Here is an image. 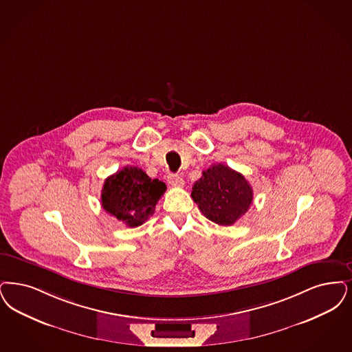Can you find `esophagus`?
<instances>
[{"mask_svg": "<svg viewBox=\"0 0 352 352\" xmlns=\"http://www.w3.org/2000/svg\"><path fill=\"white\" fill-rule=\"evenodd\" d=\"M168 181H169L170 184L174 186V187H183V184H184V181H183L179 175H177V174H169Z\"/></svg>", "mask_w": 352, "mask_h": 352, "instance_id": "34e87169", "label": "esophagus"}]
</instances>
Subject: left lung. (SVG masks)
<instances>
[{"label": "left lung", "instance_id": "1", "mask_svg": "<svg viewBox=\"0 0 352 352\" xmlns=\"http://www.w3.org/2000/svg\"><path fill=\"white\" fill-rule=\"evenodd\" d=\"M191 197L208 220L229 226L250 208L253 188L239 171L214 164L194 183Z\"/></svg>", "mask_w": 352, "mask_h": 352}]
</instances>
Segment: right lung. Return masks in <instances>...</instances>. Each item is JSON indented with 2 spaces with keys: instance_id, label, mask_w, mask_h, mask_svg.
<instances>
[{
  "instance_id": "1",
  "label": "right lung",
  "mask_w": 352,
  "mask_h": 352,
  "mask_svg": "<svg viewBox=\"0 0 352 352\" xmlns=\"http://www.w3.org/2000/svg\"><path fill=\"white\" fill-rule=\"evenodd\" d=\"M166 184L152 179L138 166H126L110 175L102 188L103 210L126 226L144 224L155 212Z\"/></svg>"
}]
</instances>
